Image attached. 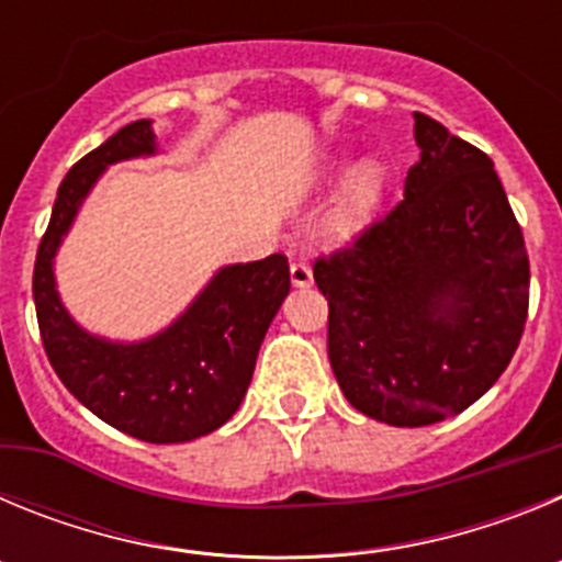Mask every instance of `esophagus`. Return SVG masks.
<instances>
[{"label":"esophagus","mask_w":562,"mask_h":562,"mask_svg":"<svg viewBox=\"0 0 562 562\" xmlns=\"http://www.w3.org/2000/svg\"><path fill=\"white\" fill-rule=\"evenodd\" d=\"M290 278L295 286H310L312 284V267L306 261H292Z\"/></svg>","instance_id":"1"}]
</instances>
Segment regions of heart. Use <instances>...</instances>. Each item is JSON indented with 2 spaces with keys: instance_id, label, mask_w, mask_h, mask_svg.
<instances>
[{
  "instance_id": "1",
  "label": "heart",
  "mask_w": 562,
  "mask_h": 562,
  "mask_svg": "<svg viewBox=\"0 0 562 562\" xmlns=\"http://www.w3.org/2000/svg\"><path fill=\"white\" fill-rule=\"evenodd\" d=\"M340 168V160L331 166V171ZM385 196V168L376 160H362L346 173L340 191H337L335 202H331L329 213H326L324 231L326 241L331 245H346L351 238L360 236L366 227L374 222L376 211Z\"/></svg>"
}]
</instances>
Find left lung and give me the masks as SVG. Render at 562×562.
I'll return each instance as SVG.
<instances>
[{
    "label": "left lung",
    "instance_id": "obj_1",
    "mask_svg": "<svg viewBox=\"0 0 562 562\" xmlns=\"http://www.w3.org/2000/svg\"><path fill=\"white\" fill-rule=\"evenodd\" d=\"M405 200L315 261L329 362L360 414L422 428L470 408L518 349L529 256L493 160L414 112Z\"/></svg>",
    "mask_w": 562,
    "mask_h": 562
}]
</instances>
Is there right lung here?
<instances>
[{
  "mask_svg": "<svg viewBox=\"0 0 562 562\" xmlns=\"http://www.w3.org/2000/svg\"><path fill=\"white\" fill-rule=\"evenodd\" d=\"M157 151L151 121H134L69 168L36 252L33 301L49 366L81 405L112 428L151 445L213 434L238 411L272 317L290 292L286 256L222 267L160 335L112 342L69 317L53 258L78 207L112 162Z\"/></svg>",
  "mask_w": 562,
  "mask_h": 562,
  "instance_id": "right-lung-1",
  "label": "right lung"
}]
</instances>
